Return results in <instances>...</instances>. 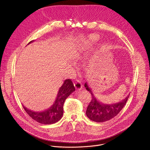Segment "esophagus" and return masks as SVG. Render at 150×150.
I'll return each instance as SVG.
<instances>
[{"label":"esophagus","instance_id":"obj_1","mask_svg":"<svg viewBox=\"0 0 150 150\" xmlns=\"http://www.w3.org/2000/svg\"><path fill=\"white\" fill-rule=\"evenodd\" d=\"M74 85H75V88H76L77 90H81L82 88V85L81 82L79 81H78V80H77V81L75 82Z\"/></svg>","mask_w":150,"mask_h":150}]
</instances>
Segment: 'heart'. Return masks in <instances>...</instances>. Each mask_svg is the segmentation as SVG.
Masks as SVG:
<instances>
[{
	"label": "heart",
	"mask_w": 150,
	"mask_h": 150,
	"mask_svg": "<svg viewBox=\"0 0 150 150\" xmlns=\"http://www.w3.org/2000/svg\"><path fill=\"white\" fill-rule=\"evenodd\" d=\"M98 39H99L98 36L95 34H90L87 37V41L90 42H96L98 40Z\"/></svg>",
	"instance_id": "obj_1"
}]
</instances>
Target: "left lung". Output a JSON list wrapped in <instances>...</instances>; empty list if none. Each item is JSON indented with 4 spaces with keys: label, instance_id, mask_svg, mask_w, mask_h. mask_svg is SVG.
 <instances>
[{
    "label": "left lung",
    "instance_id": "obj_1",
    "mask_svg": "<svg viewBox=\"0 0 150 150\" xmlns=\"http://www.w3.org/2000/svg\"><path fill=\"white\" fill-rule=\"evenodd\" d=\"M84 87L92 95V99L88 105L86 115L91 120L96 122H104L115 117L123 108L130 95L129 94L125 99L118 103L104 104L96 97L87 82L85 83Z\"/></svg>",
    "mask_w": 150,
    "mask_h": 150
}]
</instances>
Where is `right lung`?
<instances>
[{
    "instance_id": "right-lung-1",
    "label": "right lung",
    "mask_w": 150,
    "mask_h": 150,
    "mask_svg": "<svg viewBox=\"0 0 150 150\" xmlns=\"http://www.w3.org/2000/svg\"><path fill=\"white\" fill-rule=\"evenodd\" d=\"M34 40L30 41L29 44L34 42ZM75 91L74 85L71 79L64 81L63 85L60 87L57 97L53 105L49 109L41 112H35L23 108L27 113L34 120L42 124L50 125L57 122L63 115V104L65 100L72 93Z\"/></svg>"
}]
</instances>
